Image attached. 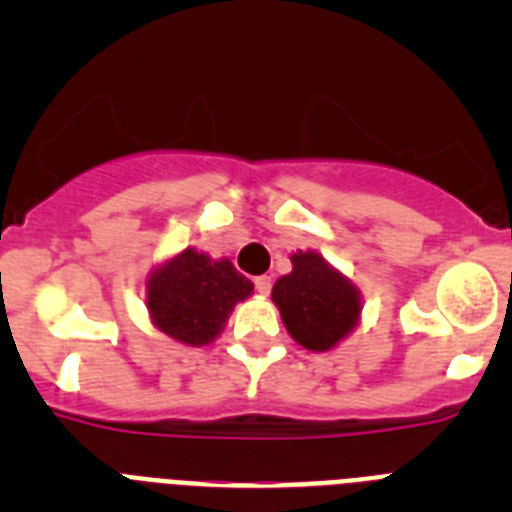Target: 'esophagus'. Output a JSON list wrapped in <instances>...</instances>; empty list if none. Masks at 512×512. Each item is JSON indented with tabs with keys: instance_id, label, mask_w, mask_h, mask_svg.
I'll return each instance as SVG.
<instances>
[{
	"instance_id": "obj_1",
	"label": "esophagus",
	"mask_w": 512,
	"mask_h": 512,
	"mask_svg": "<svg viewBox=\"0 0 512 512\" xmlns=\"http://www.w3.org/2000/svg\"><path fill=\"white\" fill-rule=\"evenodd\" d=\"M253 284H256V292H259V295L266 297L271 292V277H266V274L264 277L253 279Z\"/></svg>"
}]
</instances>
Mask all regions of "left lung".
<instances>
[{
  "label": "left lung",
  "instance_id": "left-lung-1",
  "mask_svg": "<svg viewBox=\"0 0 512 512\" xmlns=\"http://www.w3.org/2000/svg\"><path fill=\"white\" fill-rule=\"evenodd\" d=\"M289 261L292 271L277 279L271 300L289 336L307 351L323 354L359 325L361 292L318 251H297Z\"/></svg>",
  "mask_w": 512,
  "mask_h": 512
}]
</instances>
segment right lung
I'll list each match as a JSON object with an SVG mask.
<instances>
[{
	"instance_id": "1",
	"label": "right lung",
	"mask_w": 512,
	"mask_h": 512,
	"mask_svg": "<svg viewBox=\"0 0 512 512\" xmlns=\"http://www.w3.org/2000/svg\"><path fill=\"white\" fill-rule=\"evenodd\" d=\"M253 295L251 279L230 259L184 248L148 274L146 307L153 325L184 346H207L220 336L238 302Z\"/></svg>"
}]
</instances>
